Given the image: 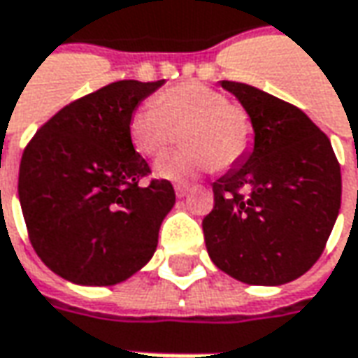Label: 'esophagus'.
Returning a JSON list of instances; mask_svg holds the SVG:
<instances>
[{
  "label": "esophagus",
  "instance_id": "obj_1",
  "mask_svg": "<svg viewBox=\"0 0 358 358\" xmlns=\"http://www.w3.org/2000/svg\"><path fill=\"white\" fill-rule=\"evenodd\" d=\"M174 190H176V196H178L180 200H182V198H188L192 192H194L192 188H188V186H176Z\"/></svg>",
  "mask_w": 358,
  "mask_h": 358
}]
</instances>
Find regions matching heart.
I'll use <instances>...</instances> for the list:
<instances>
[{
  "instance_id": "obj_1",
  "label": "heart",
  "mask_w": 358,
  "mask_h": 358,
  "mask_svg": "<svg viewBox=\"0 0 358 358\" xmlns=\"http://www.w3.org/2000/svg\"><path fill=\"white\" fill-rule=\"evenodd\" d=\"M182 152L162 156L155 164L158 178L184 182L212 168H229L248 155L253 142L250 115L203 83L170 87L158 99L144 101L129 120L130 141L142 156H158L186 129Z\"/></svg>"
}]
</instances>
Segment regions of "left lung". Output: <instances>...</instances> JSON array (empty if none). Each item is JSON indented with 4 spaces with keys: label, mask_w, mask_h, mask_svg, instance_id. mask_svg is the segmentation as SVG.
Returning <instances> with one entry per match:
<instances>
[{
    "label": "left lung",
    "mask_w": 358,
    "mask_h": 358,
    "mask_svg": "<svg viewBox=\"0 0 358 358\" xmlns=\"http://www.w3.org/2000/svg\"><path fill=\"white\" fill-rule=\"evenodd\" d=\"M253 122V146L217 178L203 240L217 269L248 285H283L321 257L341 208L331 141L301 108L222 80Z\"/></svg>",
    "instance_id": "left-lung-1"
}]
</instances>
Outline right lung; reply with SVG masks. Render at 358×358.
<instances>
[{
	"mask_svg": "<svg viewBox=\"0 0 358 358\" xmlns=\"http://www.w3.org/2000/svg\"><path fill=\"white\" fill-rule=\"evenodd\" d=\"M164 85L117 80L49 118L19 164V203L33 250L77 285H117L150 262L158 229L176 202L152 180L130 141L129 120Z\"/></svg>",
	"mask_w": 358,
	"mask_h": 358,
	"instance_id": "add662e5",
	"label": "right lung"
}]
</instances>
